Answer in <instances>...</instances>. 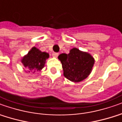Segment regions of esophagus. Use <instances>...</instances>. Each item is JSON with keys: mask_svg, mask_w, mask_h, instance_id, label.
<instances>
[{"mask_svg": "<svg viewBox=\"0 0 122 122\" xmlns=\"http://www.w3.org/2000/svg\"><path fill=\"white\" fill-rule=\"evenodd\" d=\"M52 55L53 57H54V58H57V57H58V53L53 52Z\"/></svg>", "mask_w": 122, "mask_h": 122, "instance_id": "34e87169", "label": "esophagus"}]
</instances>
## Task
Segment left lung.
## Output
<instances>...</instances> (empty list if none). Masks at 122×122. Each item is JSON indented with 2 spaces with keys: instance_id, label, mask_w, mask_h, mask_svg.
<instances>
[{
  "instance_id": "left-lung-1",
  "label": "left lung",
  "mask_w": 122,
  "mask_h": 122,
  "mask_svg": "<svg viewBox=\"0 0 122 122\" xmlns=\"http://www.w3.org/2000/svg\"><path fill=\"white\" fill-rule=\"evenodd\" d=\"M62 65L64 76L72 82H80L88 77L92 71L95 60L90 54L73 48L70 52L58 56Z\"/></svg>"
}]
</instances>
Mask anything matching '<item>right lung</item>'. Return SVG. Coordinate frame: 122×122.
I'll return each instance as SVG.
<instances>
[{
    "mask_svg": "<svg viewBox=\"0 0 122 122\" xmlns=\"http://www.w3.org/2000/svg\"><path fill=\"white\" fill-rule=\"evenodd\" d=\"M49 58V54L40 51L36 47H32L27 54L21 59V62L26 69V72L41 71L44 67L46 60Z\"/></svg>",
    "mask_w": 122,
    "mask_h": 122,
    "instance_id": "right-lung-1",
    "label": "right lung"
}]
</instances>
